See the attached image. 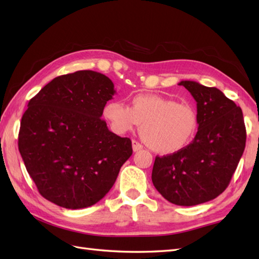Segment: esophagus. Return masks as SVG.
Masks as SVG:
<instances>
[{
    "label": "esophagus",
    "instance_id": "34e87169",
    "mask_svg": "<svg viewBox=\"0 0 259 259\" xmlns=\"http://www.w3.org/2000/svg\"><path fill=\"white\" fill-rule=\"evenodd\" d=\"M141 149H142V145L139 144L138 141L134 140V141H133V150L136 152V151H139V150H141Z\"/></svg>",
    "mask_w": 259,
    "mask_h": 259
}]
</instances>
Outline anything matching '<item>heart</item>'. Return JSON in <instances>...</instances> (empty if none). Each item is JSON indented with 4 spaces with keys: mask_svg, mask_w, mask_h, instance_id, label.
Instances as JSON below:
<instances>
[{
    "mask_svg": "<svg viewBox=\"0 0 259 259\" xmlns=\"http://www.w3.org/2000/svg\"><path fill=\"white\" fill-rule=\"evenodd\" d=\"M102 115L119 135L141 123V138L151 150L161 155L185 149L198 129V113L194 107L158 95L136 96L130 108L117 100L109 101L104 104Z\"/></svg>",
    "mask_w": 259,
    "mask_h": 259,
    "instance_id": "b5f03b06",
    "label": "heart"
}]
</instances>
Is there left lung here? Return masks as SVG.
I'll return each instance as SVG.
<instances>
[{
  "label": "left lung",
  "mask_w": 259,
  "mask_h": 259,
  "mask_svg": "<svg viewBox=\"0 0 259 259\" xmlns=\"http://www.w3.org/2000/svg\"><path fill=\"white\" fill-rule=\"evenodd\" d=\"M197 102L198 131L185 149L156 157L152 184L178 206H195L227 188L246 145L243 111L217 88L181 81Z\"/></svg>",
  "instance_id": "8db88e82"
}]
</instances>
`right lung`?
I'll use <instances>...</instances> for the list:
<instances>
[{
  "label": "right lung",
  "instance_id": "add662e5",
  "mask_svg": "<svg viewBox=\"0 0 259 259\" xmlns=\"http://www.w3.org/2000/svg\"><path fill=\"white\" fill-rule=\"evenodd\" d=\"M114 93L108 76L83 70L57 76L29 101L19 151L49 201L68 209L95 205L133 155L131 140L111 133L101 119Z\"/></svg>",
  "mask_w": 259,
  "mask_h": 259
}]
</instances>
